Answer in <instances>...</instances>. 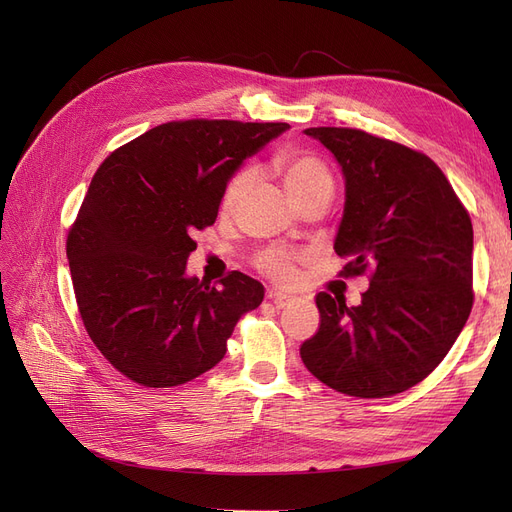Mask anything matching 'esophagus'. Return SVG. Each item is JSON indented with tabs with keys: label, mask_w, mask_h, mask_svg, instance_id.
<instances>
[{
	"label": "esophagus",
	"mask_w": 512,
	"mask_h": 512,
	"mask_svg": "<svg viewBox=\"0 0 512 512\" xmlns=\"http://www.w3.org/2000/svg\"><path fill=\"white\" fill-rule=\"evenodd\" d=\"M267 299L275 305V307H286V305H290V301H292V297L290 294H286V292H277V290H269L267 292Z\"/></svg>",
	"instance_id": "esophagus-1"
}]
</instances>
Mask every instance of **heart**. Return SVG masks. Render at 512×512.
<instances>
[{
    "instance_id": "obj_1",
    "label": "heart",
    "mask_w": 512,
    "mask_h": 512,
    "mask_svg": "<svg viewBox=\"0 0 512 512\" xmlns=\"http://www.w3.org/2000/svg\"><path fill=\"white\" fill-rule=\"evenodd\" d=\"M273 168L282 177L290 196L303 203L305 198L333 192V175L322 158L316 153L301 147H286L275 153ZM254 183V170L250 166H239L224 185L220 196V211L232 215L241 205L245 194L250 192ZM303 260V254L288 250V247L271 245L260 250L254 256V267L260 275L275 284H290L297 277V265Z\"/></svg>"
}]
</instances>
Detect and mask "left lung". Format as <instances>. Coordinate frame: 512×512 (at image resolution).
I'll return each mask as SVG.
<instances>
[{"label": "left lung", "mask_w": 512, "mask_h": 512, "mask_svg": "<svg viewBox=\"0 0 512 512\" xmlns=\"http://www.w3.org/2000/svg\"><path fill=\"white\" fill-rule=\"evenodd\" d=\"M339 162L346 209L335 239L342 277H369L361 303L316 294L305 367L361 399L408 391L453 348L472 303V220L423 151L356 128H307Z\"/></svg>", "instance_id": "8db88e82"}]
</instances>
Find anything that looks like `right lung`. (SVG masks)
Listing matches in <instances>:
<instances>
[{"instance_id":"obj_1","label":"right lung","mask_w":512,"mask_h":512,"mask_svg":"<svg viewBox=\"0 0 512 512\" xmlns=\"http://www.w3.org/2000/svg\"><path fill=\"white\" fill-rule=\"evenodd\" d=\"M288 123L179 119L115 149L68 230L76 305L91 342L119 374L170 389L222 361L243 314L265 299L254 277L218 286L185 277L196 230L215 224L237 166Z\"/></svg>"}]
</instances>
